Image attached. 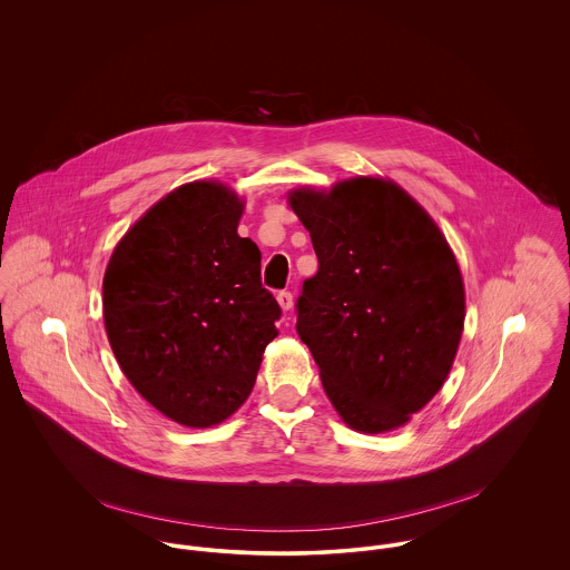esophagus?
Listing matches in <instances>:
<instances>
[{"instance_id":"34e87169","label":"esophagus","mask_w":570,"mask_h":570,"mask_svg":"<svg viewBox=\"0 0 570 570\" xmlns=\"http://www.w3.org/2000/svg\"><path fill=\"white\" fill-rule=\"evenodd\" d=\"M276 301H278V305H281L283 312H289V309L294 307V296H292V292H278V294H276Z\"/></svg>"}]
</instances>
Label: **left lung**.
Here are the masks:
<instances>
[{
    "label": "left lung",
    "instance_id": "obj_1",
    "mask_svg": "<svg viewBox=\"0 0 570 570\" xmlns=\"http://www.w3.org/2000/svg\"><path fill=\"white\" fill-rule=\"evenodd\" d=\"M318 272L303 283L296 331L337 414L357 432L407 423L448 380L465 323L459 263L402 186L351 177L296 188Z\"/></svg>",
    "mask_w": 570,
    "mask_h": 570
}]
</instances>
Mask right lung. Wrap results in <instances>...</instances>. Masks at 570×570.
I'll return each instance as SVG.
<instances>
[{"label": "right lung", "instance_id": "obj_1", "mask_svg": "<svg viewBox=\"0 0 570 570\" xmlns=\"http://www.w3.org/2000/svg\"><path fill=\"white\" fill-rule=\"evenodd\" d=\"M244 202L190 181L151 206L116 245L102 318L131 386L164 416L210 428L237 412L281 307L261 285V249L237 235Z\"/></svg>", "mask_w": 570, "mask_h": 570}]
</instances>
